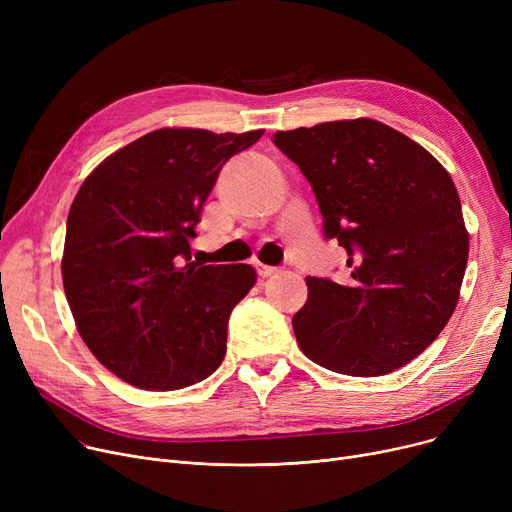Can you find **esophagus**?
I'll use <instances>...</instances> for the list:
<instances>
[{"instance_id": "1", "label": "esophagus", "mask_w": 512, "mask_h": 512, "mask_svg": "<svg viewBox=\"0 0 512 512\" xmlns=\"http://www.w3.org/2000/svg\"><path fill=\"white\" fill-rule=\"evenodd\" d=\"M278 270L276 267H270V265H263V263H259L257 265V274H259V278H270V276H274Z\"/></svg>"}]
</instances>
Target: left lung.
<instances>
[{"label": "left lung", "instance_id": "1", "mask_svg": "<svg viewBox=\"0 0 512 512\" xmlns=\"http://www.w3.org/2000/svg\"><path fill=\"white\" fill-rule=\"evenodd\" d=\"M309 180L324 236L338 240L348 284L307 278L292 317L301 351L344 375L375 378L413 361L448 324L469 257L459 193L440 161L369 118L274 134Z\"/></svg>", "mask_w": 512, "mask_h": 512}]
</instances>
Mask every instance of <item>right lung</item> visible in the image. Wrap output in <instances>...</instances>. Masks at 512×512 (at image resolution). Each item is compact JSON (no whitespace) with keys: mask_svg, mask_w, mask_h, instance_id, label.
Returning a JSON list of instances; mask_svg holds the SVG:
<instances>
[{"mask_svg":"<svg viewBox=\"0 0 512 512\" xmlns=\"http://www.w3.org/2000/svg\"><path fill=\"white\" fill-rule=\"evenodd\" d=\"M263 130L159 128L91 172L70 207L62 278L97 361L143 390L193 386L220 367L247 263L191 261L201 209L226 161Z\"/></svg>","mask_w":512,"mask_h":512,"instance_id":"obj_1","label":"right lung"}]
</instances>
